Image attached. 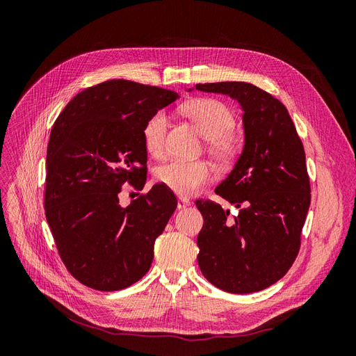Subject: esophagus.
I'll use <instances>...</instances> for the list:
<instances>
[{
	"label": "esophagus",
	"mask_w": 356,
	"mask_h": 356,
	"mask_svg": "<svg viewBox=\"0 0 356 356\" xmlns=\"http://www.w3.org/2000/svg\"><path fill=\"white\" fill-rule=\"evenodd\" d=\"M187 207H190V200L186 197H179L178 199V209H186Z\"/></svg>",
	"instance_id": "34e87169"
}]
</instances>
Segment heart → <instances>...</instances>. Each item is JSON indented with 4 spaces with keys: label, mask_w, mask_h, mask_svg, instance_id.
Segmentation results:
<instances>
[{
    "label": "heart",
    "mask_w": 356,
    "mask_h": 356,
    "mask_svg": "<svg viewBox=\"0 0 356 356\" xmlns=\"http://www.w3.org/2000/svg\"><path fill=\"white\" fill-rule=\"evenodd\" d=\"M184 114L207 138V149L218 163H234L243 152V138L233 131L234 114L221 101L203 98L184 105ZM168 134V114L156 111L143 129V141L147 152L161 157L165 154ZM157 181L179 196H190L212 179V169L203 160H172L161 165L156 174Z\"/></svg>",
    "instance_id": "1"
}]
</instances>
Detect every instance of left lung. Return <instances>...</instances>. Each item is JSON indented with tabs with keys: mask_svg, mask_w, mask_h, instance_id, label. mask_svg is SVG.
I'll return each mask as SVG.
<instances>
[{
	"mask_svg": "<svg viewBox=\"0 0 356 356\" xmlns=\"http://www.w3.org/2000/svg\"><path fill=\"white\" fill-rule=\"evenodd\" d=\"M196 89L238 101L245 131L241 157L215 188L239 213L230 217L218 203L196 200L203 215L197 263L217 288L257 293L277 282L300 250L310 207L305 148L285 105L257 86L221 81Z\"/></svg>",
	"mask_w": 356,
	"mask_h": 356,
	"instance_id": "8db88e82",
	"label": "left lung"
}]
</instances>
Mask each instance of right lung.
<instances>
[{
    "label": "right lung",
    "instance_id": "right-lung-1",
    "mask_svg": "<svg viewBox=\"0 0 356 356\" xmlns=\"http://www.w3.org/2000/svg\"><path fill=\"white\" fill-rule=\"evenodd\" d=\"M178 98L156 86L108 80L75 95L53 124L46 218L63 264L83 285L118 291L149 270L177 197L156 184L124 208L118 193L126 182L144 188V124Z\"/></svg>",
    "mask_w": 356,
    "mask_h": 356
}]
</instances>
